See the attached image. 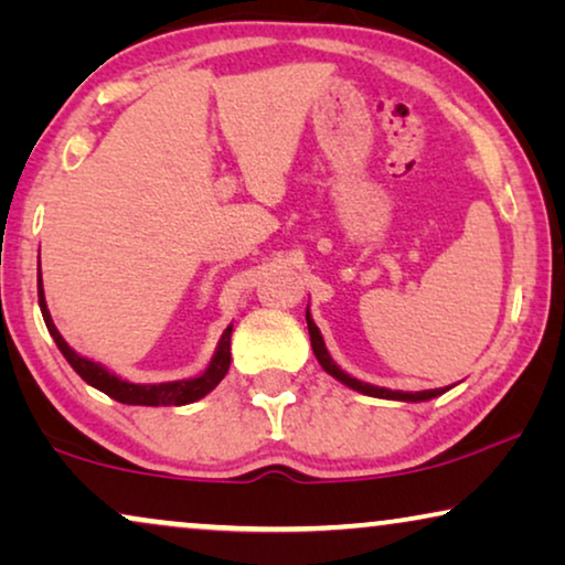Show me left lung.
Instances as JSON below:
<instances>
[{
	"label": "left lung",
	"instance_id": "8db88e82",
	"mask_svg": "<svg viewBox=\"0 0 565 565\" xmlns=\"http://www.w3.org/2000/svg\"><path fill=\"white\" fill-rule=\"evenodd\" d=\"M306 321H308V334H311V347H313V354L316 360L321 362V367L327 370L329 375H334L337 381H342L344 385H350V388L365 393V396H375V398H396V401H427V398H435L439 393H445L447 388H435V391H419V393H404V391H388V388H377V385H370V383H362L358 377L347 375L344 370L337 367V362L331 360V354L327 352V347H323V339H321V331L316 327L311 313L306 311Z\"/></svg>",
	"mask_w": 565,
	"mask_h": 565
}]
</instances>
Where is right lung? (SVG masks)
I'll list each match as a JSON object with an SVG mask.
<instances>
[{
  "mask_svg": "<svg viewBox=\"0 0 565 565\" xmlns=\"http://www.w3.org/2000/svg\"><path fill=\"white\" fill-rule=\"evenodd\" d=\"M38 277H41V273H38ZM38 303H41L45 327H49L53 342H56L61 354H64V358L68 360V365H72L76 373H79L82 381H87L92 388L107 393V396L120 401V404H130V406H184V404H192V401L203 398L205 393H211L215 385H218L228 373V365H231V327L223 331L218 350H215L211 365H207V370L200 377H190V381H174V383H159V385H136V383L120 381V377L110 375L105 367H99L97 362H92L87 358H82V354H76L72 347L64 342V337L58 334V329L53 327V321H51V313H49V306H45L41 280H38Z\"/></svg>",
  "mask_w": 565,
  "mask_h": 565,
  "instance_id": "right-lung-1",
  "label": "right lung"
}]
</instances>
